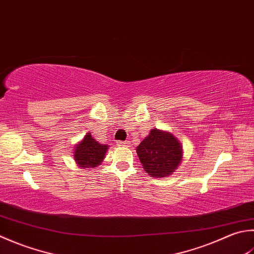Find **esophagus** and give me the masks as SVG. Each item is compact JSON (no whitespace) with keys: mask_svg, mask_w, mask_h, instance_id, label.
<instances>
[{"mask_svg":"<svg viewBox=\"0 0 254 254\" xmlns=\"http://www.w3.org/2000/svg\"><path fill=\"white\" fill-rule=\"evenodd\" d=\"M128 144H130V142L128 141H118L117 142V145H119V146H127Z\"/></svg>","mask_w":254,"mask_h":254,"instance_id":"esophagus-1","label":"esophagus"}]
</instances>
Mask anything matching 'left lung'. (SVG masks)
Wrapping results in <instances>:
<instances>
[{
  "label": "left lung",
  "instance_id": "8db88e82",
  "mask_svg": "<svg viewBox=\"0 0 254 254\" xmlns=\"http://www.w3.org/2000/svg\"><path fill=\"white\" fill-rule=\"evenodd\" d=\"M143 168L153 177H165L176 170L183 155L182 144L171 133L154 128L136 148Z\"/></svg>",
  "mask_w": 254,
  "mask_h": 254
}]
</instances>
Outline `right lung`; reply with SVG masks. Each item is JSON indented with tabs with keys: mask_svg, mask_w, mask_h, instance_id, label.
Returning a JSON list of instances; mask_svg holds the SVG:
<instances>
[{
	"mask_svg": "<svg viewBox=\"0 0 254 254\" xmlns=\"http://www.w3.org/2000/svg\"><path fill=\"white\" fill-rule=\"evenodd\" d=\"M107 151L108 145H102L94 140L90 133H88L83 137L81 143L76 146L73 156L78 166L82 168H92L98 166L102 162Z\"/></svg>",
	"mask_w": 254,
	"mask_h": 254,
	"instance_id": "1",
	"label": "right lung"
}]
</instances>
